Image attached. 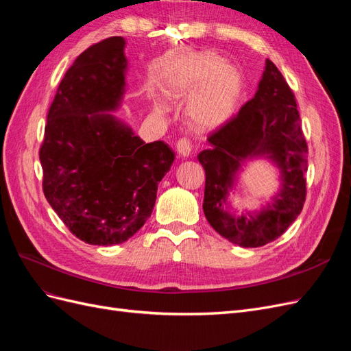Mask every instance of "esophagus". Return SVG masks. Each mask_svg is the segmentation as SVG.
<instances>
[{"label": "esophagus", "instance_id": "34e87169", "mask_svg": "<svg viewBox=\"0 0 351 351\" xmlns=\"http://www.w3.org/2000/svg\"><path fill=\"white\" fill-rule=\"evenodd\" d=\"M176 151L182 158H187L190 154H192V143H190L189 139H180L176 145Z\"/></svg>", "mask_w": 351, "mask_h": 351}]
</instances>
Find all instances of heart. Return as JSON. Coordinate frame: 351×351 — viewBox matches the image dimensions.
<instances>
[{"label":"heart","instance_id":"1","mask_svg":"<svg viewBox=\"0 0 351 351\" xmlns=\"http://www.w3.org/2000/svg\"><path fill=\"white\" fill-rule=\"evenodd\" d=\"M243 90L240 70L215 52L196 51L178 56L169 66L165 93L171 99H189L187 119L197 130H214L236 111ZM156 114H167L162 101L154 105Z\"/></svg>","mask_w":351,"mask_h":351}]
</instances>
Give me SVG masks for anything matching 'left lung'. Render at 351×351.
I'll use <instances>...</instances> for the list:
<instances>
[{"label": "left lung", "mask_w": 351, "mask_h": 351, "mask_svg": "<svg viewBox=\"0 0 351 351\" xmlns=\"http://www.w3.org/2000/svg\"><path fill=\"white\" fill-rule=\"evenodd\" d=\"M208 142L210 147L197 159L205 168L204 212L210 227L241 247H259L278 239L303 209L307 145L294 93L271 60L254 97ZM256 157L269 158L280 169L282 187L259 211L232 215L228 195L241 165Z\"/></svg>", "instance_id": "obj_1"}]
</instances>
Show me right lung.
Here are the masks:
<instances>
[{"instance_id": "add662e5", "label": "right lung", "mask_w": 351, "mask_h": 351, "mask_svg": "<svg viewBox=\"0 0 351 351\" xmlns=\"http://www.w3.org/2000/svg\"><path fill=\"white\" fill-rule=\"evenodd\" d=\"M124 47V38L112 36L73 62L39 151L48 204L74 236L95 246L120 244L143 227L176 158L167 143H145L110 112L125 92Z\"/></svg>"}]
</instances>
